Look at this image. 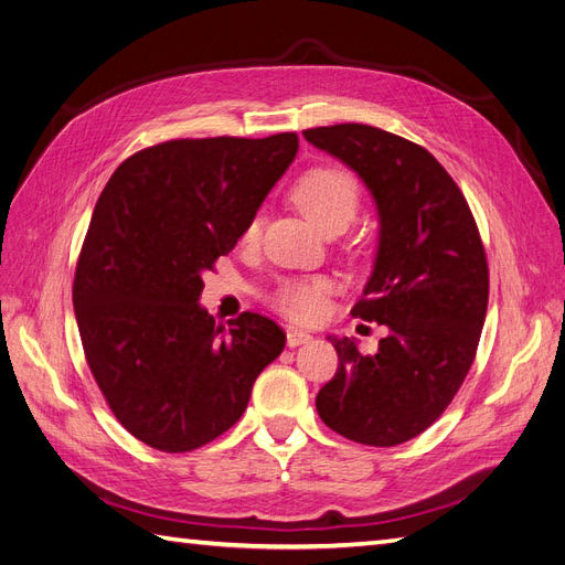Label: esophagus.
Instances as JSON below:
<instances>
[{
  "mask_svg": "<svg viewBox=\"0 0 565 565\" xmlns=\"http://www.w3.org/2000/svg\"><path fill=\"white\" fill-rule=\"evenodd\" d=\"M306 341H311L309 332H301V330H295V328L287 330V347L289 349H297V347L306 344Z\"/></svg>",
  "mask_w": 565,
  "mask_h": 565,
  "instance_id": "obj_1",
  "label": "esophagus"
}]
</instances>
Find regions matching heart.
Segmentation results:
<instances>
[{"instance_id":"b5f03b06","label":"heart","mask_w":565,"mask_h":565,"mask_svg":"<svg viewBox=\"0 0 565 565\" xmlns=\"http://www.w3.org/2000/svg\"><path fill=\"white\" fill-rule=\"evenodd\" d=\"M292 200L324 233H341L361 207V185L344 167L320 164L303 172L295 188ZM262 214H254L243 226L241 243L252 247L259 243ZM332 282L328 278H287L273 289L270 306L295 322H316L328 311Z\"/></svg>"}]
</instances>
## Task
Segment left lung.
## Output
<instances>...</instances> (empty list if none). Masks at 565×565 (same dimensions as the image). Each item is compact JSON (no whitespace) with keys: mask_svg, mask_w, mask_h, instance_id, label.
<instances>
[{"mask_svg":"<svg viewBox=\"0 0 565 565\" xmlns=\"http://www.w3.org/2000/svg\"><path fill=\"white\" fill-rule=\"evenodd\" d=\"M347 162L380 210V252L353 316L386 324L377 353L332 339L334 377L316 407L332 431L374 448L419 436L471 370L488 311V259L465 193L429 150L370 125L303 131Z\"/></svg>","mask_w":565,"mask_h":565,"instance_id":"1","label":"left lung"}]
</instances>
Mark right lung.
Returning <instances> with one entry per match:
<instances>
[{
    "label": "right lung",
    "mask_w": 565,
    "mask_h": 565,
    "mask_svg": "<svg viewBox=\"0 0 565 565\" xmlns=\"http://www.w3.org/2000/svg\"><path fill=\"white\" fill-rule=\"evenodd\" d=\"M299 150L266 139H174L134 152L100 193L75 268L82 349L125 429L162 452L207 446L243 417L285 332L200 309L202 273L228 254Z\"/></svg>",
    "instance_id": "1"
}]
</instances>
